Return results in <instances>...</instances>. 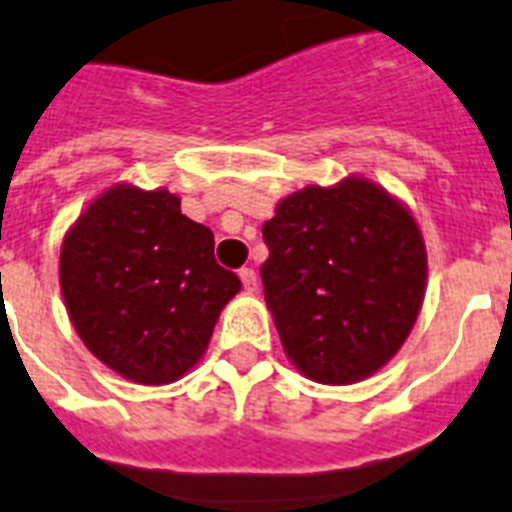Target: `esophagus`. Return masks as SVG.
<instances>
[{
    "mask_svg": "<svg viewBox=\"0 0 512 512\" xmlns=\"http://www.w3.org/2000/svg\"><path fill=\"white\" fill-rule=\"evenodd\" d=\"M240 280H243V288L248 290V293H253V290L259 288V277H256V272H253L251 267L240 269Z\"/></svg>",
    "mask_w": 512,
    "mask_h": 512,
    "instance_id": "34e87169",
    "label": "esophagus"
}]
</instances>
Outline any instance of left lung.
Returning a JSON list of instances; mask_svg holds the SVG:
<instances>
[{
	"label": "left lung",
	"mask_w": 512,
	"mask_h": 512,
	"mask_svg": "<svg viewBox=\"0 0 512 512\" xmlns=\"http://www.w3.org/2000/svg\"><path fill=\"white\" fill-rule=\"evenodd\" d=\"M264 301L282 349L306 378L346 386L402 349L428 277L410 208L365 177L309 185L264 224Z\"/></svg>",
	"instance_id": "1"
}]
</instances>
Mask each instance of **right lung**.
I'll return each instance as SVG.
<instances>
[{
	"label": "right lung",
	"mask_w": 512,
	"mask_h": 512,
	"mask_svg": "<svg viewBox=\"0 0 512 512\" xmlns=\"http://www.w3.org/2000/svg\"><path fill=\"white\" fill-rule=\"evenodd\" d=\"M60 290L102 365L140 386H163L206 354L240 280L216 264L214 232L187 219L177 195L113 185L65 232Z\"/></svg>",
	"instance_id": "obj_1"
}]
</instances>
